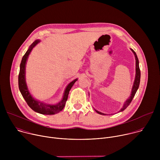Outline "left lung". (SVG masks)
Instances as JSON below:
<instances>
[{"label":"left lung","instance_id":"8db88e82","mask_svg":"<svg viewBox=\"0 0 160 160\" xmlns=\"http://www.w3.org/2000/svg\"><path fill=\"white\" fill-rule=\"evenodd\" d=\"M132 51L133 52L134 55H135V60H136V74H135V81H134V83H133V87H132V94L130 96V98L127 100V101L125 102L123 108L120 109V111L119 112H121V111H123V110H125L128 106L129 104H130V102H132L137 90H138V88H139V83H140V80H141V71H140V68H139V59H138V56H137V54L135 52V51L132 49ZM96 111L100 114V115H106V114H104L102 112H101L99 111H98L96 110Z\"/></svg>","mask_w":160,"mask_h":160}]
</instances>
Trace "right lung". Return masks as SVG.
Listing matches in <instances>:
<instances>
[{
	"instance_id": "right-lung-1",
	"label": "right lung",
	"mask_w": 160,
	"mask_h": 160,
	"mask_svg": "<svg viewBox=\"0 0 160 160\" xmlns=\"http://www.w3.org/2000/svg\"><path fill=\"white\" fill-rule=\"evenodd\" d=\"M40 42L39 40H36L33 42V43L30 45V47L26 52L25 55L22 58L21 64H20V70L18 75V85L19 89L21 92V95L23 97L25 100L26 101L27 104L30 106L31 109H32L35 112L42 114V115H54L56 113L59 112L64 108L66 101L68 99V94L70 89L72 86L75 83V82L77 80V79L74 80L72 82H70L65 89L64 94L63 96V98L59 103L55 105L45 104L41 102H39L35 100L32 96L30 95L29 90L28 89L26 81H25V64L28 57L32 51V49L35 45Z\"/></svg>"
}]
</instances>
